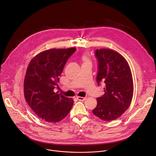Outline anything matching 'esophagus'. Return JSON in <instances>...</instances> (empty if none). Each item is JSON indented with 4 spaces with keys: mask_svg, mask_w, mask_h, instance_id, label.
I'll use <instances>...</instances> for the list:
<instances>
[{
    "mask_svg": "<svg viewBox=\"0 0 156 156\" xmlns=\"http://www.w3.org/2000/svg\"><path fill=\"white\" fill-rule=\"evenodd\" d=\"M77 99L79 100V101H84L87 99L86 97H81V96H78L77 97Z\"/></svg>",
    "mask_w": 156,
    "mask_h": 156,
    "instance_id": "obj_1",
    "label": "esophagus"
}]
</instances>
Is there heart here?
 Segmentation results:
<instances>
[{"instance_id":"obj_1","label":"heart","mask_w":156,"mask_h":156,"mask_svg":"<svg viewBox=\"0 0 156 156\" xmlns=\"http://www.w3.org/2000/svg\"><path fill=\"white\" fill-rule=\"evenodd\" d=\"M83 60L84 62L89 61V60H88V58L87 57V55H85L83 56Z\"/></svg>"}]
</instances>
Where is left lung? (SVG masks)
Wrapping results in <instances>:
<instances>
[{
	"label": "left lung",
	"mask_w": 156,
	"mask_h": 156,
	"mask_svg": "<svg viewBox=\"0 0 156 156\" xmlns=\"http://www.w3.org/2000/svg\"><path fill=\"white\" fill-rule=\"evenodd\" d=\"M98 63L96 81L105 83V94L97 98L92 111L100 119L109 121L121 116L129 107L134 91L133 80L128 63L118 52L111 49L95 51Z\"/></svg>",
	"instance_id": "obj_1"
}]
</instances>
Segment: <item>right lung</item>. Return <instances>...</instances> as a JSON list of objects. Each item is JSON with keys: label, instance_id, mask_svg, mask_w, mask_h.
Returning <instances> with one entry per match:
<instances>
[{"label": "right lung", "instance_id": "right-lung-1", "mask_svg": "<svg viewBox=\"0 0 156 156\" xmlns=\"http://www.w3.org/2000/svg\"><path fill=\"white\" fill-rule=\"evenodd\" d=\"M76 48H52L41 51L30 61L26 72L23 92L28 105L41 119L55 123L64 119L73 100L55 92L59 76Z\"/></svg>", "mask_w": 156, "mask_h": 156}]
</instances>
